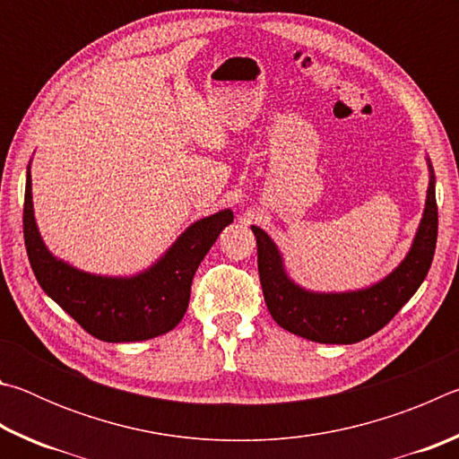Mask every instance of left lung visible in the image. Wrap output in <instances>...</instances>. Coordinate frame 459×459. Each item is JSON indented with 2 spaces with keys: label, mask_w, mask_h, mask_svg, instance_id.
Listing matches in <instances>:
<instances>
[{
  "label": "left lung",
  "mask_w": 459,
  "mask_h": 459,
  "mask_svg": "<svg viewBox=\"0 0 459 459\" xmlns=\"http://www.w3.org/2000/svg\"><path fill=\"white\" fill-rule=\"evenodd\" d=\"M429 186L421 222L413 243L385 279L356 291H309L287 275L283 257L265 230L251 227L257 237V265L263 295L273 320L283 330L320 344H354L377 333L413 298L431 267L437 243L435 174L429 158Z\"/></svg>",
  "instance_id": "left-lung-1"
}]
</instances>
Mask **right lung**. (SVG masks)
I'll return each mask as SVG.
<instances>
[{
	"label": "right lung",
	"instance_id": "add662e5",
	"mask_svg": "<svg viewBox=\"0 0 459 459\" xmlns=\"http://www.w3.org/2000/svg\"><path fill=\"white\" fill-rule=\"evenodd\" d=\"M232 219V211L224 208L192 222L152 267L131 277L87 273L54 257L44 245L28 166L24 240L30 265L42 290L91 336L103 342H142L174 330L188 309L200 261Z\"/></svg>",
	"mask_w": 459,
	"mask_h": 459
}]
</instances>
